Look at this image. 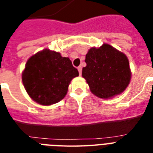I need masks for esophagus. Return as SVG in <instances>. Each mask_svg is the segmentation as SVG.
Returning a JSON list of instances; mask_svg holds the SVG:
<instances>
[{"mask_svg": "<svg viewBox=\"0 0 153 153\" xmlns=\"http://www.w3.org/2000/svg\"><path fill=\"white\" fill-rule=\"evenodd\" d=\"M77 69H78V72H79V74H80V75H81V73H82V67L79 66L77 68Z\"/></svg>", "mask_w": 153, "mask_h": 153, "instance_id": "1", "label": "esophagus"}]
</instances>
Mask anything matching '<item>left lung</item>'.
I'll return each mask as SVG.
<instances>
[{
	"mask_svg": "<svg viewBox=\"0 0 153 153\" xmlns=\"http://www.w3.org/2000/svg\"><path fill=\"white\" fill-rule=\"evenodd\" d=\"M85 62L82 76L97 97L107 100L120 95L130 82L132 73L126 55L109 44L89 49Z\"/></svg>",
	"mask_w": 153,
	"mask_h": 153,
	"instance_id": "8db88e82",
	"label": "left lung"
}]
</instances>
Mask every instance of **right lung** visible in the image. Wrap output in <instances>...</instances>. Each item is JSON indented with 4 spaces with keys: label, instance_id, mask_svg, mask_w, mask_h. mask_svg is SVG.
I'll use <instances>...</instances> for the list:
<instances>
[{
    "label": "right lung",
    "instance_id": "right-lung-1",
    "mask_svg": "<svg viewBox=\"0 0 153 153\" xmlns=\"http://www.w3.org/2000/svg\"><path fill=\"white\" fill-rule=\"evenodd\" d=\"M79 76L69 57L44 49L27 60L22 81L33 101L43 106L57 103L66 96L71 80Z\"/></svg>",
    "mask_w": 153,
    "mask_h": 153
}]
</instances>
